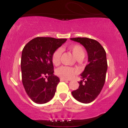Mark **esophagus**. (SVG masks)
I'll return each instance as SVG.
<instances>
[{
	"mask_svg": "<svg viewBox=\"0 0 128 128\" xmlns=\"http://www.w3.org/2000/svg\"><path fill=\"white\" fill-rule=\"evenodd\" d=\"M60 80H61V81H68V80H68V79H67L61 78H60Z\"/></svg>",
	"mask_w": 128,
	"mask_h": 128,
	"instance_id": "34e87169",
	"label": "esophagus"
}]
</instances>
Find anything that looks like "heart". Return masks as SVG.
Returning a JSON list of instances; mask_svg holds the SVG:
<instances>
[{"instance_id":"b5f03b06","label":"heart","mask_w":128,"mask_h":128,"mask_svg":"<svg viewBox=\"0 0 128 128\" xmlns=\"http://www.w3.org/2000/svg\"><path fill=\"white\" fill-rule=\"evenodd\" d=\"M73 55L77 60H81L84 58L86 52L84 49L79 44H74L69 48ZM62 50L61 49H56L52 55V60L54 65H58L60 62L61 55ZM77 73V70L72 67L68 66H61L56 70V74L60 77L66 79H71Z\"/></svg>"}]
</instances>
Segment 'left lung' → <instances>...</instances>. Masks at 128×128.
<instances>
[{
    "label": "left lung",
    "instance_id": "8db88e82",
    "mask_svg": "<svg viewBox=\"0 0 128 128\" xmlns=\"http://www.w3.org/2000/svg\"><path fill=\"white\" fill-rule=\"evenodd\" d=\"M74 42L84 46L88 54V64L80 76L78 88L72 92L79 102L89 104L98 96L105 82L108 68L106 52L99 42L88 38H72Z\"/></svg>",
    "mask_w": 128,
    "mask_h": 128
}]
</instances>
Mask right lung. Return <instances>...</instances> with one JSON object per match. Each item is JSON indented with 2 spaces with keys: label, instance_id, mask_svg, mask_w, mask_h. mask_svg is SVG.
Listing matches in <instances>:
<instances>
[{
  "label": "right lung",
  "instance_id": "right-lung-1",
  "mask_svg": "<svg viewBox=\"0 0 128 128\" xmlns=\"http://www.w3.org/2000/svg\"><path fill=\"white\" fill-rule=\"evenodd\" d=\"M66 40L36 37L28 42L22 50V83L29 98L36 104H45L55 95L60 79L54 74L52 57Z\"/></svg>",
  "mask_w": 128,
  "mask_h": 128
}]
</instances>
